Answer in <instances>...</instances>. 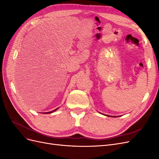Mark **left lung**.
<instances>
[{
  "instance_id": "left-lung-1",
  "label": "left lung",
  "mask_w": 159,
  "mask_h": 159,
  "mask_svg": "<svg viewBox=\"0 0 159 159\" xmlns=\"http://www.w3.org/2000/svg\"><path fill=\"white\" fill-rule=\"evenodd\" d=\"M107 116H109V115H107ZM109 117H111V116H109Z\"/></svg>"
}]
</instances>
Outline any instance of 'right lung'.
Masks as SVG:
<instances>
[{
  "label": "right lung",
  "mask_w": 159,
  "mask_h": 159,
  "mask_svg": "<svg viewBox=\"0 0 159 159\" xmlns=\"http://www.w3.org/2000/svg\"><path fill=\"white\" fill-rule=\"evenodd\" d=\"M59 108V107H58ZM58 108H57V109H54V110H53V111H50V112H47V113H53V112H54L55 111H56L57 109Z\"/></svg>",
  "instance_id": "obj_1"
}]
</instances>
